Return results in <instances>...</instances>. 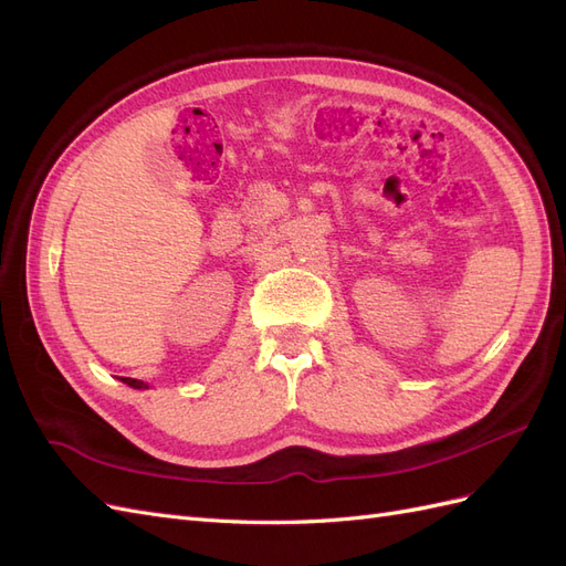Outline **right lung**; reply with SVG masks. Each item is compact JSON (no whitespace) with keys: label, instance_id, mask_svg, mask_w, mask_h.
Wrapping results in <instances>:
<instances>
[{"label":"right lung","instance_id":"right-lung-1","mask_svg":"<svg viewBox=\"0 0 566 566\" xmlns=\"http://www.w3.org/2000/svg\"><path fill=\"white\" fill-rule=\"evenodd\" d=\"M123 382H127L129 387H134V389H146L148 385L146 382H142V380H134V378H123Z\"/></svg>","mask_w":566,"mask_h":566}]
</instances>
